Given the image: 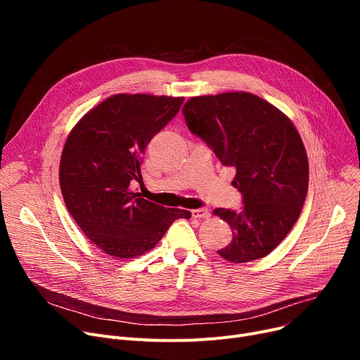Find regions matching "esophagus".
Masks as SVG:
<instances>
[{
    "mask_svg": "<svg viewBox=\"0 0 360 360\" xmlns=\"http://www.w3.org/2000/svg\"><path fill=\"white\" fill-rule=\"evenodd\" d=\"M193 217L195 219H209L212 216L210 210L205 209V207H201V209H197V210H193Z\"/></svg>",
    "mask_w": 360,
    "mask_h": 360,
    "instance_id": "esophagus-1",
    "label": "esophagus"
}]
</instances>
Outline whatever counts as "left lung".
<instances>
[{
    "mask_svg": "<svg viewBox=\"0 0 360 360\" xmlns=\"http://www.w3.org/2000/svg\"><path fill=\"white\" fill-rule=\"evenodd\" d=\"M182 113L188 129L236 169L232 185L243 207L214 210L233 232L219 255L232 262L269 255L292 231L308 193V156L295 125L247 91L191 98Z\"/></svg>",
    "mask_w": 360,
    "mask_h": 360,
    "instance_id": "8db88e82",
    "label": "left lung"
}]
</instances>
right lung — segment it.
<instances>
[{
  "instance_id": "right-lung-1",
  "label": "right lung",
  "mask_w": 360,
  "mask_h": 360,
  "mask_svg": "<svg viewBox=\"0 0 360 360\" xmlns=\"http://www.w3.org/2000/svg\"><path fill=\"white\" fill-rule=\"evenodd\" d=\"M182 103L184 98L115 94L70 132L60 165L65 205L84 235L112 257L141 255L156 247L176 219L191 217L131 190L134 181L143 182L147 144Z\"/></svg>"
}]
</instances>
